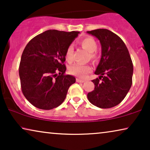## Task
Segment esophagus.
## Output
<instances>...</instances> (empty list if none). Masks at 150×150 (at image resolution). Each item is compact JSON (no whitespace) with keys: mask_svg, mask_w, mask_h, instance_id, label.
<instances>
[{"mask_svg":"<svg viewBox=\"0 0 150 150\" xmlns=\"http://www.w3.org/2000/svg\"><path fill=\"white\" fill-rule=\"evenodd\" d=\"M76 82H77V83H84L85 81H84V80H81V79H76Z\"/></svg>","mask_w":150,"mask_h":150,"instance_id":"obj_1","label":"esophagus"}]
</instances>
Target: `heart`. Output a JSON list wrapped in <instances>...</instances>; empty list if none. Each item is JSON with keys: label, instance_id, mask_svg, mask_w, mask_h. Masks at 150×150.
Listing matches in <instances>:
<instances>
[{"label": "heart", "instance_id": "b5f03b06", "mask_svg": "<svg viewBox=\"0 0 150 150\" xmlns=\"http://www.w3.org/2000/svg\"><path fill=\"white\" fill-rule=\"evenodd\" d=\"M81 45L84 49L87 50L90 53V57L92 60H96V55L95 52L97 50L98 44L93 39L91 38H86L81 41ZM65 59L68 63H71L73 61V47L70 46L67 48L65 52ZM92 70L91 67L88 65L75 64L72 65L69 69V72L75 76L80 79H85L88 74Z\"/></svg>", "mask_w": 150, "mask_h": 150}]
</instances>
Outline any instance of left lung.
<instances>
[{
  "mask_svg": "<svg viewBox=\"0 0 150 150\" xmlns=\"http://www.w3.org/2000/svg\"><path fill=\"white\" fill-rule=\"evenodd\" d=\"M87 33L98 39L102 48L95 71L100 76L92 81L95 88L88 93L87 98L97 107H114L124 99L132 86L133 65L128 50L122 39L109 30L99 28Z\"/></svg>",
  "mask_w": 150,
  "mask_h": 150,
  "instance_id": "left-lung-1",
  "label": "left lung"
}]
</instances>
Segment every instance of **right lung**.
<instances>
[{
	"instance_id": "right-lung-1",
	"label": "right lung",
	"mask_w": 150,
	"mask_h": 150,
	"mask_svg": "<svg viewBox=\"0 0 150 150\" xmlns=\"http://www.w3.org/2000/svg\"><path fill=\"white\" fill-rule=\"evenodd\" d=\"M79 31L48 30L35 37L22 52L19 67L22 91L35 107L50 110L64 101L74 76L65 75V52Z\"/></svg>"
}]
</instances>
